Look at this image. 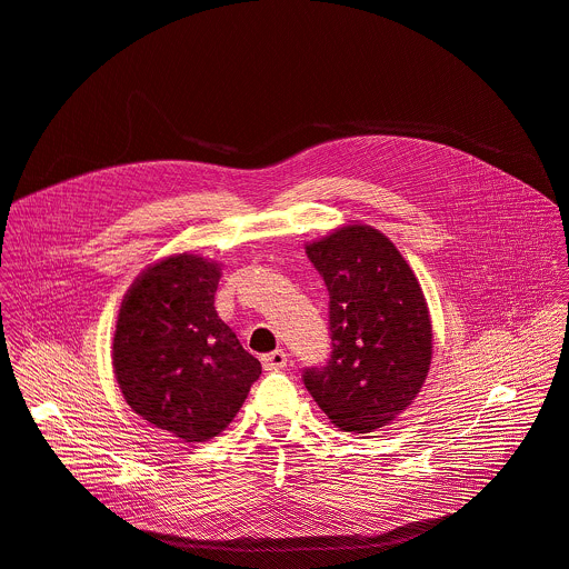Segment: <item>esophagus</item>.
<instances>
[{
  "label": "esophagus",
  "mask_w": 569,
  "mask_h": 569,
  "mask_svg": "<svg viewBox=\"0 0 569 569\" xmlns=\"http://www.w3.org/2000/svg\"><path fill=\"white\" fill-rule=\"evenodd\" d=\"M287 366V355L282 350H276V352H269L262 357V368L267 372H278Z\"/></svg>",
  "instance_id": "esophagus-1"
}]
</instances>
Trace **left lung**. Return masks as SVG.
Instances as JSON below:
<instances>
[{
  "label": "left lung",
  "instance_id": "left-lung-1",
  "mask_svg": "<svg viewBox=\"0 0 569 569\" xmlns=\"http://www.w3.org/2000/svg\"><path fill=\"white\" fill-rule=\"evenodd\" d=\"M329 291L327 366L302 372L305 388L348 432L388 426L419 395L432 359L423 291L372 226L348 223L305 247Z\"/></svg>",
  "mask_w": 569,
  "mask_h": 569
}]
</instances>
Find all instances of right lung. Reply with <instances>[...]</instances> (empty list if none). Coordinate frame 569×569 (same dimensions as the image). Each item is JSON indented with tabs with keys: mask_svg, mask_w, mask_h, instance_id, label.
Returning a JSON list of instances; mask_svg holds the SVG:
<instances>
[{
	"mask_svg": "<svg viewBox=\"0 0 569 569\" xmlns=\"http://www.w3.org/2000/svg\"><path fill=\"white\" fill-rule=\"evenodd\" d=\"M221 269L192 253L148 267L121 302L111 363L128 406L183 441H208L233 421L260 361L214 311Z\"/></svg>",
	"mask_w": 569,
	"mask_h": 569,
	"instance_id": "add662e5",
	"label": "right lung"
}]
</instances>
